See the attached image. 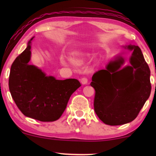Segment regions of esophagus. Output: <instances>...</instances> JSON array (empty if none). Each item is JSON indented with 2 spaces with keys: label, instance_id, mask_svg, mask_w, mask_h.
Returning <instances> with one entry per match:
<instances>
[{
  "label": "esophagus",
  "instance_id": "obj_1",
  "mask_svg": "<svg viewBox=\"0 0 156 156\" xmlns=\"http://www.w3.org/2000/svg\"><path fill=\"white\" fill-rule=\"evenodd\" d=\"M80 82H81L82 84H87V83H88V78H86V77L82 78L81 79H80Z\"/></svg>",
  "mask_w": 156,
  "mask_h": 156
}]
</instances>
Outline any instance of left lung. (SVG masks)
Segmentation results:
<instances>
[{"instance_id":"left-lung-1","label":"left lung","mask_w":156,"mask_h":156,"mask_svg":"<svg viewBox=\"0 0 156 156\" xmlns=\"http://www.w3.org/2000/svg\"><path fill=\"white\" fill-rule=\"evenodd\" d=\"M125 48L133 51L131 65L121 68L124 59L119 57L94 73L90 83L95 90L94 112L106 125H124L135 119L151 92L150 70L140 48Z\"/></svg>"}]
</instances>
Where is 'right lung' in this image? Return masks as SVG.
I'll return each instance as SVG.
<instances>
[{
	"label": "right lung",
	"mask_w": 156,
	"mask_h": 156,
	"mask_svg": "<svg viewBox=\"0 0 156 156\" xmlns=\"http://www.w3.org/2000/svg\"><path fill=\"white\" fill-rule=\"evenodd\" d=\"M31 40L12 64L9 87L14 101L26 117L53 122L62 115L72 94L81 86L74 78L57 80L34 65L31 59Z\"/></svg>",
	"instance_id": "add662e5"
}]
</instances>
